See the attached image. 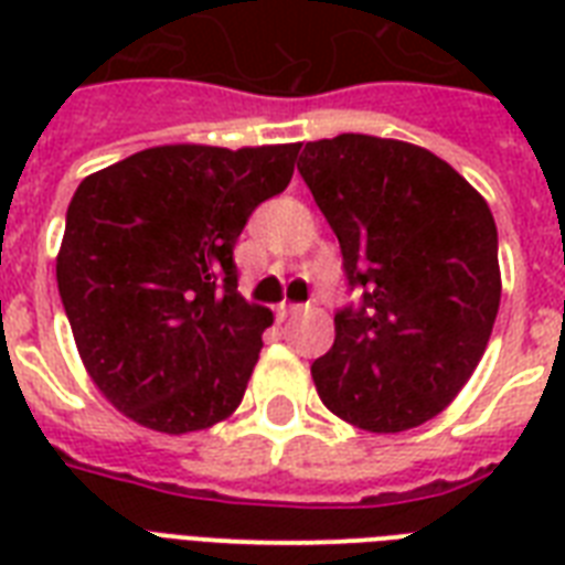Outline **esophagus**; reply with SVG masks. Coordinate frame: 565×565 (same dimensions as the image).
<instances>
[{
    "mask_svg": "<svg viewBox=\"0 0 565 565\" xmlns=\"http://www.w3.org/2000/svg\"><path fill=\"white\" fill-rule=\"evenodd\" d=\"M301 313H308V305H290V308H284V317L287 319H299Z\"/></svg>",
    "mask_w": 565,
    "mask_h": 565,
    "instance_id": "obj_1",
    "label": "esophagus"
}]
</instances>
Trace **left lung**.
<instances>
[{
	"label": "left lung",
	"mask_w": 565,
	"mask_h": 565,
	"mask_svg": "<svg viewBox=\"0 0 565 565\" xmlns=\"http://www.w3.org/2000/svg\"><path fill=\"white\" fill-rule=\"evenodd\" d=\"M299 172L361 290L310 366L319 398L372 434L416 428L455 402L490 343L501 301L490 204L443 158L386 137L313 140Z\"/></svg>",
	"instance_id": "left-lung-1"
}]
</instances>
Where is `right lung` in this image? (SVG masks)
<instances>
[{
	"mask_svg": "<svg viewBox=\"0 0 565 565\" xmlns=\"http://www.w3.org/2000/svg\"><path fill=\"white\" fill-rule=\"evenodd\" d=\"M299 149L154 146L75 190L57 292L84 370L137 425L190 434L243 402L273 313L237 292L234 243Z\"/></svg>",
	"mask_w": 565,
	"mask_h": 565,
	"instance_id": "add662e5",
	"label": "right lung"
}]
</instances>
